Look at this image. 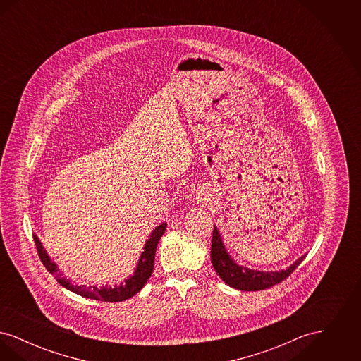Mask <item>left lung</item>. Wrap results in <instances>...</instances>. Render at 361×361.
I'll list each match as a JSON object with an SVG mask.
<instances>
[{"label": "left lung", "instance_id": "8db88e82", "mask_svg": "<svg viewBox=\"0 0 361 361\" xmlns=\"http://www.w3.org/2000/svg\"><path fill=\"white\" fill-rule=\"evenodd\" d=\"M305 257L306 256L298 258L291 267L279 272H262V271L249 269V268L240 267L228 256V253L224 249V242L216 226L214 227V231H212L211 262L216 274L226 284L240 291H261V290L274 287L291 275Z\"/></svg>", "mask_w": 361, "mask_h": 361}]
</instances>
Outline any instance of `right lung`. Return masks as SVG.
<instances>
[{"label": "right lung", "mask_w": 361, "mask_h": 361, "mask_svg": "<svg viewBox=\"0 0 361 361\" xmlns=\"http://www.w3.org/2000/svg\"><path fill=\"white\" fill-rule=\"evenodd\" d=\"M166 230V224H161L157 226L150 238L146 240V245L143 247V253L140 255L139 262H137V269L134 272V275L130 276L124 283H121L119 287H94V286H78V284H73L71 280H68L65 277H62L61 274H58V268L55 265V262H52L49 255L46 253V250L42 246V242L39 238L34 235L35 245H36V250L40 261L43 262V265L46 267V269L55 275L56 281L68 288L70 291L75 292L84 298L87 299H94V300H102V302H123L126 299H130L131 296H134L135 293L140 291L143 288V286L147 283L149 277L153 274L154 269V258L155 250H157V245L158 240H161L162 234Z\"/></svg>", "instance_id": "right-lung-1"}]
</instances>
